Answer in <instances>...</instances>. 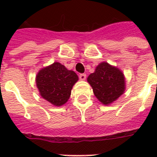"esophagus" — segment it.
Instances as JSON below:
<instances>
[{"label":"esophagus","instance_id":"obj_1","mask_svg":"<svg viewBox=\"0 0 157 157\" xmlns=\"http://www.w3.org/2000/svg\"><path fill=\"white\" fill-rule=\"evenodd\" d=\"M79 78L81 81H85L86 79V74H81L80 76H79Z\"/></svg>","mask_w":157,"mask_h":157}]
</instances>
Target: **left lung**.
Returning a JSON list of instances; mask_svg holds the SVG:
<instances>
[{
    "label": "left lung",
    "instance_id": "8db88e82",
    "mask_svg": "<svg viewBox=\"0 0 157 157\" xmlns=\"http://www.w3.org/2000/svg\"><path fill=\"white\" fill-rule=\"evenodd\" d=\"M98 100L108 106L117 100L125 90V77L117 67L102 62L87 78Z\"/></svg>",
    "mask_w": 157,
    "mask_h": 157
}]
</instances>
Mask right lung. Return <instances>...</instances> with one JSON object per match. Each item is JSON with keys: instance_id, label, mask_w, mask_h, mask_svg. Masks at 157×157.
<instances>
[{"instance_id": "add662e5", "label": "right lung", "mask_w": 157, "mask_h": 157, "mask_svg": "<svg viewBox=\"0 0 157 157\" xmlns=\"http://www.w3.org/2000/svg\"><path fill=\"white\" fill-rule=\"evenodd\" d=\"M75 71L68 70L59 62L45 67L36 76L40 95L54 106L65 104L71 96V89L78 81Z\"/></svg>"}]
</instances>
